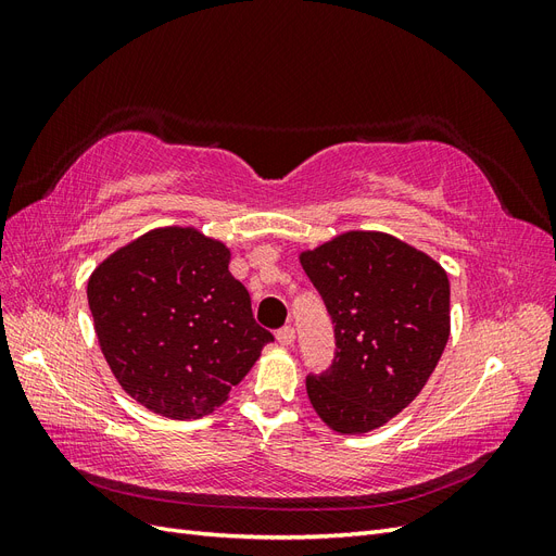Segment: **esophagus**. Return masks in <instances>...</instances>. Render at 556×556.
I'll return each instance as SVG.
<instances>
[{
    "label": "esophagus",
    "instance_id": "esophagus-1",
    "mask_svg": "<svg viewBox=\"0 0 556 556\" xmlns=\"http://www.w3.org/2000/svg\"><path fill=\"white\" fill-rule=\"evenodd\" d=\"M276 339H278V343L285 345V348L294 345V327H282V329L276 333Z\"/></svg>",
    "mask_w": 556,
    "mask_h": 556
}]
</instances>
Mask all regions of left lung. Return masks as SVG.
Here are the masks:
<instances>
[{
  "instance_id": "left-lung-1",
  "label": "left lung",
  "mask_w": 556,
  "mask_h": 556,
  "mask_svg": "<svg viewBox=\"0 0 556 556\" xmlns=\"http://www.w3.org/2000/svg\"><path fill=\"white\" fill-rule=\"evenodd\" d=\"M331 315L336 357L308 376L311 406L339 433H368L422 392L450 339L445 268L384 231H345L299 255Z\"/></svg>"
}]
</instances>
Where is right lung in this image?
Returning a JSON list of instances; mask_svg holds the SVG:
<instances>
[{"label":"right lung","mask_w":556,"mask_h":556,"mask_svg":"<svg viewBox=\"0 0 556 556\" xmlns=\"http://www.w3.org/2000/svg\"><path fill=\"white\" fill-rule=\"evenodd\" d=\"M231 250L194 227H157L99 264L88 304L117 384L148 410L197 419L229 399L274 341L229 274Z\"/></svg>","instance_id":"right-lung-1"}]
</instances>
